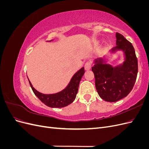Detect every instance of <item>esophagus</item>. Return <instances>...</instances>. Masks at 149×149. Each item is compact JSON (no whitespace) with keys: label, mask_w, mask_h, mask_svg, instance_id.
Instances as JSON below:
<instances>
[{"label":"esophagus","mask_w":149,"mask_h":149,"mask_svg":"<svg viewBox=\"0 0 149 149\" xmlns=\"http://www.w3.org/2000/svg\"><path fill=\"white\" fill-rule=\"evenodd\" d=\"M91 63L90 61H87L85 65H84V69L86 70H89L90 68H91Z\"/></svg>","instance_id":"34e87169"}]
</instances>
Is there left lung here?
I'll return each mask as SVG.
<instances>
[{
	"instance_id": "1",
	"label": "left lung",
	"mask_w": 149,
	"mask_h": 149,
	"mask_svg": "<svg viewBox=\"0 0 149 149\" xmlns=\"http://www.w3.org/2000/svg\"><path fill=\"white\" fill-rule=\"evenodd\" d=\"M116 37L117 45L111 52H124L123 64L113 67L102 58H98L91 69L99 96L107 102H116L127 96L136 83L138 72L137 58L132 43L118 32Z\"/></svg>"
}]
</instances>
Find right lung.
<instances>
[{
	"mask_svg": "<svg viewBox=\"0 0 149 149\" xmlns=\"http://www.w3.org/2000/svg\"><path fill=\"white\" fill-rule=\"evenodd\" d=\"M52 40H49V42ZM84 73L83 67L74 74L67 87L63 91L52 94H45L37 91L31 85L29 79L32 91L39 100L46 106L50 107L61 108L69 105L75 100L78 93V87L81 79Z\"/></svg>",
	"mask_w": 149,
	"mask_h": 149,
	"instance_id": "obj_1",
	"label": "right lung"
}]
</instances>
